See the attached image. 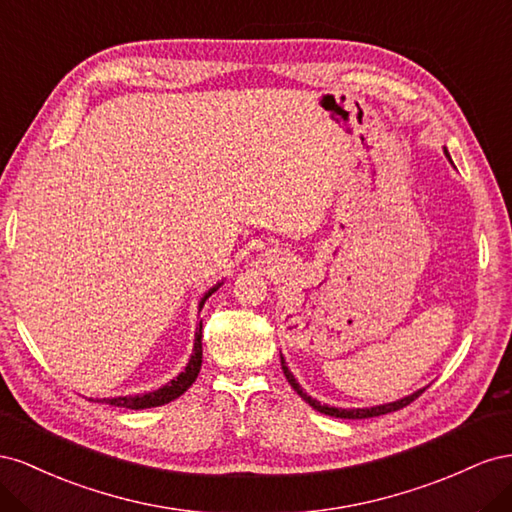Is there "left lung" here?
<instances>
[{"mask_svg":"<svg viewBox=\"0 0 512 512\" xmlns=\"http://www.w3.org/2000/svg\"><path fill=\"white\" fill-rule=\"evenodd\" d=\"M281 367H283V373H285V377H287V382L291 384V388H294L300 397L309 403L313 410H317V412H321V414H326V416H334V418H373V416H384V414H390V412H397V410H403V407H407L410 405L412 401H416L422 392H425V388L422 390H418V392H414V394H410V397H405V399H401V401H394V403H386V405H375V407H364V410H341V407H328V405H321L319 401H315V399H311L309 394H306L302 388H300V384L296 382L294 379V375L289 373V369H287V364H285V360H283V356H281Z\"/></svg>","mask_w":512,"mask_h":512,"instance_id":"left-lung-1","label":"left lung"}]
</instances>
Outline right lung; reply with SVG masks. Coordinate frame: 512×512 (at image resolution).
Segmentation results:
<instances>
[{"mask_svg": "<svg viewBox=\"0 0 512 512\" xmlns=\"http://www.w3.org/2000/svg\"><path fill=\"white\" fill-rule=\"evenodd\" d=\"M214 291H216V287L210 289L208 294L203 296L201 306H203V302L208 300V296L214 294ZM201 328L203 326L199 324V328L195 332L193 356H191V360H188L186 369L178 377L171 379L167 386L158 388L156 392L137 394V397H115V399H102V401L109 403V405H115V407H126V410H145V407H158V405H165V403H169L173 399H178L180 394H184L188 388L193 386V382H195L197 375H199V369H201V358H203V352H201Z\"/></svg>", "mask_w": 512, "mask_h": 512, "instance_id": "obj_1", "label": "right lung"}]
</instances>
